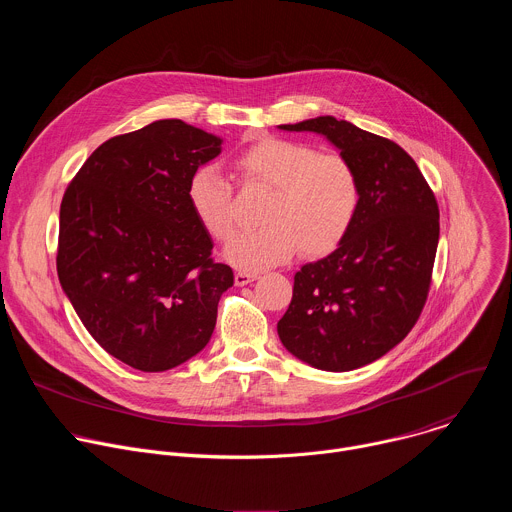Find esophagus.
<instances>
[{
    "instance_id": "34e87169",
    "label": "esophagus",
    "mask_w": 512,
    "mask_h": 512,
    "mask_svg": "<svg viewBox=\"0 0 512 512\" xmlns=\"http://www.w3.org/2000/svg\"><path fill=\"white\" fill-rule=\"evenodd\" d=\"M259 275L257 273H249V271H237L235 273V283L237 285H247L251 281H255Z\"/></svg>"
}]
</instances>
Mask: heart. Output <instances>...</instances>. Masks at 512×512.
<instances>
[{
	"label": "heart",
	"mask_w": 512,
	"mask_h": 512,
	"mask_svg": "<svg viewBox=\"0 0 512 512\" xmlns=\"http://www.w3.org/2000/svg\"><path fill=\"white\" fill-rule=\"evenodd\" d=\"M243 188H267L261 229L239 233L225 249L241 269L287 263L298 251L306 257L332 253L348 235L360 204V180L340 154L265 135L251 141L231 162ZM188 202L198 223L216 241L235 229L233 188L212 166L188 180Z\"/></svg>",
	"instance_id": "obj_1"
}]
</instances>
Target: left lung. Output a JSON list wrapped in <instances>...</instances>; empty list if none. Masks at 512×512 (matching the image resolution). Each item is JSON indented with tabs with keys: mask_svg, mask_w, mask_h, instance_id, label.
Masks as SVG:
<instances>
[{
	"mask_svg": "<svg viewBox=\"0 0 512 512\" xmlns=\"http://www.w3.org/2000/svg\"><path fill=\"white\" fill-rule=\"evenodd\" d=\"M279 127L332 141L358 174L360 204L338 249L296 273L277 334L314 369L354 371L387 354L419 320L440 241V208L395 141L332 115Z\"/></svg>",
	"mask_w": 512,
	"mask_h": 512,
	"instance_id": "left-lung-1",
	"label": "left lung"
}]
</instances>
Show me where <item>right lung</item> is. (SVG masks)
<instances>
[{
  "label": "right lung",
  "mask_w": 512,
  "mask_h": 512,
  "mask_svg": "<svg viewBox=\"0 0 512 512\" xmlns=\"http://www.w3.org/2000/svg\"><path fill=\"white\" fill-rule=\"evenodd\" d=\"M223 139L162 119L101 143L60 204L56 271L89 334L143 373L170 371L210 340L233 269L188 202Z\"/></svg>",
  "instance_id": "add662e5"
}]
</instances>
